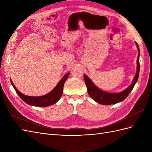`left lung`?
<instances>
[{
	"label": "left lung",
	"instance_id": "left-lung-1",
	"mask_svg": "<svg viewBox=\"0 0 152 152\" xmlns=\"http://www.w3.org/2000/svg\"><path fill=\"white\" fill-rule=\"evenodd\" d=\"M136 44L137 45V49H138V56H137V72L131 85L130 86H129L126 90L121 92V93H109L100 90L93 83V82H92V81L89 79L88 77L84 74V78L87 89V92H88V94H89V96L95 101L96 102L103 105H108L117 103L118 102H122V101L125 99L127 97L128 95L130 94L131 91L132 90L133 87H134L137 79H138L140 68V49L137 43L136 42Z\"/></svg>",
	"mask_w": 152,
	"mask_h": 152
}]
</instances>
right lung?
<instances>
[{
	"label": "right lung",
	"instance_id": "1",
	"mask_svg": "<svg viewBox=\"0 0 152 152\" xmlns=\"http://www.w3.org/2000/svg\"><path fill=\"white\" fill-rule=\"evenodd\" d=\"M70 75V73H68L63 76L61 80L58 82L57 86L55 87V88L49 93L42 96H37V97H33V96H25L23 94L21 93L18 91L15 86L14 85L12 80H11V84L13 86L14 89L16 91V93L20 96V98L25 102L26 103L28 104L31 106H35V107H49V106L53 105L56 103L61 98L63 94V86L64 84L66 82L68 75Z\"/></svg>",
	"mask_w": 152,
	"mask_h": 152
}]
</instances>
